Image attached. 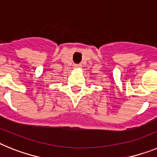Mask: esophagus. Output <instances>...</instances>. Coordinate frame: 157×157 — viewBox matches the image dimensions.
Wrapping results in <instances>:
<instances>
[{
	"mask_svg": "<svg viewBox=\"0 0 157 157\" xmlns=\"http://www.w3.org/2000/svg\"><path fill=\"white\" fill-rule=\"evenodd\" d=\"M74 67L75 69H81L82 68V65L81 64H75Z\"/></svg>",
	"mask_w": 157,
	"mask_h": 157,
	"instance_id": "esophagus-1",
	"label": "esophagus"
}]
</instances>
